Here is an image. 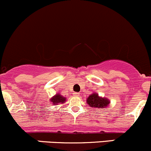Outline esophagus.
<instances>
[{
    "label": "esophagus",
    "mask_w": 151,
    "mask_h": 151,
    "mask_svg": "<svg viewBox=\"0 0 151 151\" xmlns=\"http://www.w3.org/2000/svg\"><path fill=\"white\" fill-rule=\"evenodd\" d=\"M74 96H80V93H74Z\"/></svg>",
    "instance_id": "1"
}]
</instances>
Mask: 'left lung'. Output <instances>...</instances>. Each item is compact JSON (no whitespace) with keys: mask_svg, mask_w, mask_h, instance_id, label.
I'll list each match as a JSON object with an SVG mask.
<instances>
[{"mask_svg":"<svg viewBox=\"0 0 151 151\" xmlns=\"http://www.w3.org/2000/svg\"><path fill=\"white\" fill-rule=\"evenodd\" d=\"M109 103L110 101L109 99L100 97L97 93H93L87 99V104L94 108H105L109 104Z\"/></svg>","mask_w":151,"mask_h":151,"instance_id":"1","label":"left lung"}]
</instances>
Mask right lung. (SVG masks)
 I'll use <instances>...</instances> for the list:
<instances>
[{
	"label": "right lung",
	"instance_id": "obj_1",
	"mask_svg": "<svg viewBox=\"0 0 151 151\" xmlns=\"http://www.w3.org/2000/svg\"><path fill=\"white\" fill-rule=\"evenodd\" d=\"M66 99L65 98V97L62 96L60 94L57 93L56 95H55L54 96L52 97V98L50 99V101L52 102V104L54 105L55 104L58 105L60 104H63V103L66 101Z\"/></svg>",
	"mask_w": 151,
	"mask_h": 151
}]
</instances>
